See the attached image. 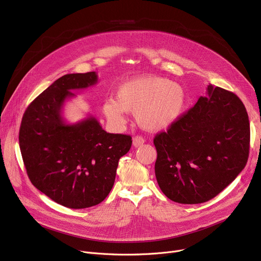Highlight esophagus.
Listing matches in <instances>:
<instances>
[{
  "mask_svg": "<svg viewBox=\"0 0 261 261\" xmlns=\"http://www.w3.org/2000/svg\"><path fill=\"white\" fill-rule=\"evenodd\" d=\"M145 143V140L142 138V136H134L133 138V146L134 147H140Z\"/></svg>",
  "mask_w": 261,
  "mask_h": 261,
  "instance_id": "1",
  "label": "esophagus"
}]
</instances>
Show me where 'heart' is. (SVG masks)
I'll return each mask as SVG.
<instances>
[{
	"label": "heart",
	"mask_w": 261,
	"mask_h": 261,
	"mask_svg": "<svg viewBox=\"0 0 261 261\" xmlns=\"http://www.w3.org/2000/svg\"><path fill=\"white\" fill-rule=\"evenodd\" d=\"M185 106L186 94L182 86L166 78L143 76L120 85L116 100L107 99L102 112L116 126L125 125L126 111L133 112L141 127L161 131L181 117Z\"/></svg>",
	"instance_id": "1"
}]
</instances>
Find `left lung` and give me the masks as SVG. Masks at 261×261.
<instances>
[{
  "label": "left lung",
  "mask_w": 261,
  "mask_h": 261,
  "mask_svg": "<svg viewBox=\"0 0 261 261\" xmlns=\"http://www.w3.org/2000/svg\"><path fill=\"white\" fill-rule=\"evenodd\" d=\"M155 176L168 199L181 204L206 202L245 167L250 121L237 95L207 87V96L153 140Z\"/></svg>",
  "instance_id": "left-lung-1"
}]
</instances>
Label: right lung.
I'll list each match as a JSON object with an SVG mask.
<instances>
[{
	"instance_id": "1",
	"label": "right lung",
	"mask_w": 261,
	"mask_h": 261,
	"mask_svg": "<svg viewBox=\"0 0 261 261\" xmlns=\"http://www.w3.org/2000/svg\"><path fill=\"white\" fill-rule=\"evenodd\" d=\"M97 74H66L51 84L23 115L19 143L33 185L68 208H87L111 191L119 159L131 148L130 135L106 132L90 115L76 123L62 117L73 90L97 84Z\"/></svg>"
}]
</instances>
